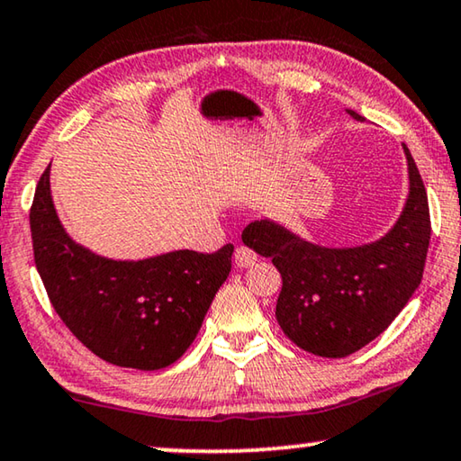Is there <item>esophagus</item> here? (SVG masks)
Listing matches in <instances>:
<instances>
[{
	"instance_id": "obj_1",
	"label": "esophagus",
	"mask_w": 461,
	"mask_h": 461,
	"mask_svg": "<svg viewBox=\"0 0 461 461\" xmlns=\"http://www.w3.org/2000/svg\"><path fill=\"white\" fill-rule=\"evenodd\" d=\"M233 260L240 269H246V267H252L258 260V254L254 252L249 246H238L236 252H233Z\"/></svg>"
}]
</instances>
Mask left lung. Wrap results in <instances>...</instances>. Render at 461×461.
Here are the masks:
<instances>
[{"label": "left lung", "instance_id": "left-lung-1", "mask_svg": "<svg viewBox=\"0 0 461 461\" xmlns=\"http://www.w3.org/2000/svg\"><path fill=\"white\" fill-rule=\"evenodd\" d=\"M352 118L362 115L349 109ZM410 196L400 221L379 242L322 249L271 221L244 230L246 246L269 257L281 273L279 327L298 348L322 358H346L387 329L420 285L430 242L429 196L410 150Z\"/></svg>", "mask_w": 461, "mask_h": 461}]
</instances>
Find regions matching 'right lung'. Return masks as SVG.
Here are the masks:
<instances>
[{
    "label": "right lung",
    "instance_id": "obj_1",
    "mask_svg": "<svg viewBox=\"0 0 461 461\" xmlns=\"http://www.w3.org/2000/svg\"><path fill=\"white\" fill-rule=\"evenodd\" d=\"M31 231L34 265L55 312L82 346L123 368L159 370L184 356L231 271V244L136 263L82 249L55 215L50 167L34 190Z\"/></svg>",
    "mask_w": 461,
    "mask_h": 461
}]
</instances>
